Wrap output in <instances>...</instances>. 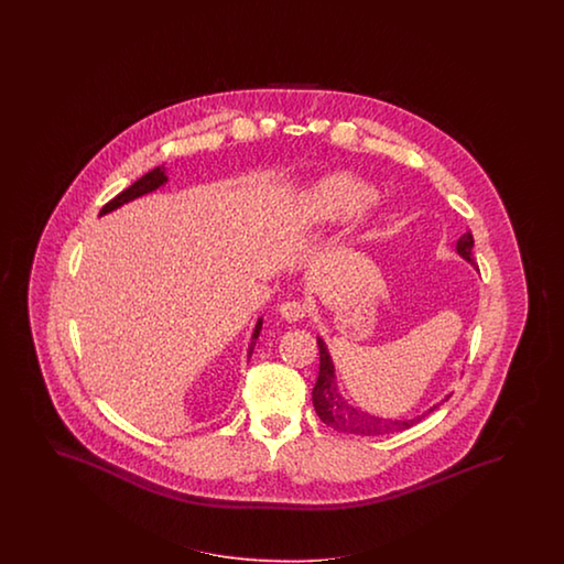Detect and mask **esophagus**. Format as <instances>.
<instances>
[{
  "instance_id": "esophagus-1",
  "label": "esophagus",
  "mask_w": 564,
  "mask_h": 564,
  "mask_svg": "<svg viewBox=\"0 0 564 564\" xmlns=\"http://www.w3.org/2000/svg\"><path fill=\"white\" fill-rule=\"evenodd\" d=\"M279 312H281V316L288 321V323H300V321H304L307 314L306 304H302V302H283L281 307H279Z\"/></svg>"
}]
</instances>
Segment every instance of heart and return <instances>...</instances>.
<instances>
[{
	"instance_id": "heart-1",
	"label": "heart",
	"mask_w": 564,
	"mask_h": 564,
	"mask_svg": "<svg viewBox=\"0 0 564 564\" xmlns=\"http://www.w3.org/2000/svg\"><path fill=\"white\" fill-rule=\"evenodd\" d=\"M375 196V186L358 175L328 173L304 189L295 206L306 225H328L354 215L358 227H368Z\"/></svg>"
}]
</instances>
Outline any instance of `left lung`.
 I'll return each instance as SVG.
<instances>
[{"label": "left lung", "mask_w": 564, "mask_h": 564, "mask_svg": "<svg viewBox=\"0 0 564 564\" xmlns=\"http://www.w3.org/2000/svg\"><path fill=\"white\" fill-rule=\"evenodd\" d=\"M474 236L471 231L463 234L457 239V254L474 264ZM318 349H321V368H318V378L316 384L312 389V403L314 410L318 413V417L325 422L326 426L335 427L345 434H356V436H384V434H393V432H403L408 427L420 424L427 413L438 410L444 401H448L451 394H446L443 401L434 403L430 410L424 411L422 415H415L411 420H391V417H378L375 413L361 411L354 408L351 403H347V399L339 393V384H337V375H335V364L328 354L326 343L316 337Z\"/></svg>", "instance_id": "left-lung-1"}]
</instances>
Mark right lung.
<instances>
[{"instance_id":"obj_1","label":"right lung","mask_w":564,"mask_h":564,"mask_svg":"<svg viewBox=\"0 0 564 564\" xmlns=\"http://www.w3.org/2000/svg\"><path fill=\"white\" fill-rule=\"evenodd\" d=\"M167 180H170V177H167V173H165V167H154L153 171L144 173L140 180H137L130 188L123 189V192L118 194L113 200H109L107 205L102 206L99 217L107 215V213H111V210H116V208H120V206L128 205V203H132V200H137L140 196H144V194H151L154 189L165 186V184H167ZM260 330H262V318H258L257 326H254L252 341L248 345V358L254 354V345H257Z\"/></svg>"}]
</instances>
